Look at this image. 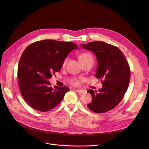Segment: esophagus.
Wrapping results in <instances>:
<instances>
[{
    "label": "esophagus",
    "mask_w": 149,
    "mask_h": 149,
    "mask_svg": "<svg viewBox=\"0 0 149 149\" xmlns=\"http://www.w3.org/2000/svg\"><path fill=\"white\" fill-rule=\"evenodd\" d=\"M74 91L76 92H77V93H84V92H86V91H84V90H81V89H74Z\"/></svg>",
    "instance_id": "1"
}]
</instances>
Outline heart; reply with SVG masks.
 I'll return each instance as SVG.
<instances>
[{"label": "heart", "instance_id": "obj_1", "mask_svg": "<svg viewBox=\"0 0 149 149\" xmlns=\"http://www.w3.org/2000/svg\"><path fill=\"white\" fill-rule=\"evenodd\" d=\"M79 58L81 62V63H84V62L88 61L91 60H93L92 55L88 52H84V53L81 54ZM66 63V59L65 60V61L63 62V65H65ZM69 82L72 85H74V86H77L79 84V81L77 79H75V78H72V79H69Z\"/></svg>", "mask_w": 149, "mask_h": 149}]
</instances>
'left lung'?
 Segmentation results:
<instances>
[{
	"instance_id": "obj_1",
	"label": "left lung",
	"mask_w": 149,
	"mask_h": 149,
	"mask_svg": "<svg viewBox=\"0 0 149 149\" xmlns=\"http://www.w3.org/2000/svg\"><path fill=\"white\" fill-rule=\"evenodd\" d=\"M81 45L95 54L98 67L95 76L103 84L98 92L88 91L92 95L88 107L98 113L108 112L121 102L127 90L130 79L128 63L121 50L113 45L99 41Z\"/></svg>"
}]
</instances>
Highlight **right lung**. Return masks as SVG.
<instances>
[{
	"mask_svg": "<svg viewBox=\"0 0 149 149\" xmlns=\"http://www.w3.org/2000/svg\"><path fill=\"white\" fill-rule=\"evenodd\" d=\"M78 49L73 42L43 40L29 45L18 65L19 86L23 99L36 110L47 112L57 106L69 89L56 86L48 79L59 72L68 54Z\"/></svg>",
	"mask_w": 149,
	"mask_h": 149,
	"instance_id": "obj_1",
	"label": "right lung"
}]
</instances>
